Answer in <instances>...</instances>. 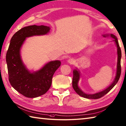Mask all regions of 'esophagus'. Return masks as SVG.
<instances>
[{
	"mask_svg": "<svg viewBox=\"0 0 126 126\" xmlns=\"http://www.w3.org/2000/svg\"><path fill=\"white\" fill-rule=\"evenodd\" d=\"M68 62L69 64H72L74 63L75 61H74V59L70 58V59H69V60H68Z\"/></svg>",
	"mask_w": 126,
	"mask_h": 126,
	"instance_id": "esophagus-1",
	"label": "esophagus"
}]
</instances>
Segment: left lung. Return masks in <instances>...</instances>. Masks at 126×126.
Listing matches in <instances>:
<instances>
[{"label": "left lung", "instance_id": "1", "mask_svg": "<svg viewBox=\"0 0 126 126\" xmlns=\"http://www.w3.org/2000/svg\"><path fill=\"white\" fill-rule=\"evenodd\" d=\"M104 37H108L110 36L111 38H112L114 40L112 41L115 42L116 44V46L117 47V69H116V76L115 78V79L114 81L111 83L109 87H108L105 90H103L100 92H97L94 93V94H88L83 92L80 89L79 86L78 85L79 81L80 80V70H79L78 68L76 69H74L73 70V87L74 90H75V92L77 94L81 96L83 98H87V99H98L102 97L105 95L107 93H108L109 91L112 89V88L114 87L115 85L117 83L118 81H119L120 75H121V50L120 47L119 41H118L117 37L115 35L112 34H105L102 35Z\"/></svg>", "mask_w": 126, "mask_h": 126}]
</instances>
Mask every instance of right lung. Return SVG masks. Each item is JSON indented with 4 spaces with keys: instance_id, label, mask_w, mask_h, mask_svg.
Returning a JSON list of instances; mask_svg holds the SVG:
<instances>
[{
    "instance_id": "add662e5",
    "label": "right lung",
    "mask_w": 126,
    "mask_h": 126,
    "mask_svg": "<svg viewBox=\"0 0 126 126\" xmlns=\"http://www.w3.org/2000/svg\"><path fill=\"white\" fill-rule=\"evenodd\" d=\"M50 27L32 25L19 29L11 39L6 56L9 80L15 90L28 98H36L43 95L50 88L52 77L60 67V61H50L40 69L31 71L22 60L21 48L27 38L46 35Z\"/></svg>"
}]
</instances>
